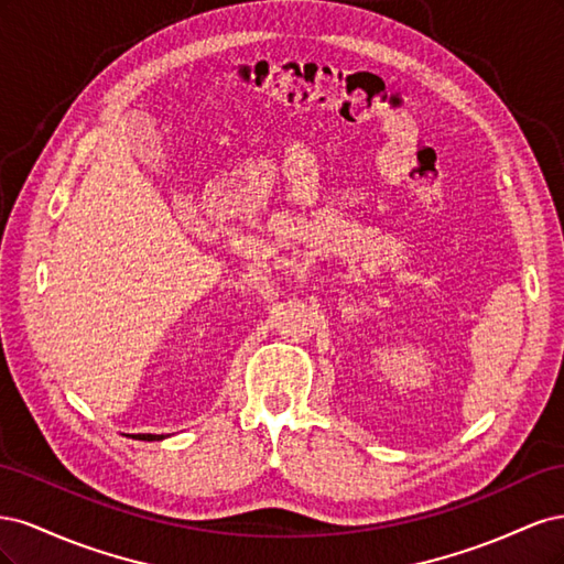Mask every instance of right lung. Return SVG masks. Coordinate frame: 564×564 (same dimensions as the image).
Wrapping results in <instances>:
<instances>
[{
    "label": "right lung",
    "mask_w": 564,
    "mask_h": 564,
    "mask_svg": "<svg viewBox=\"0 0 564 564\" xmlns=\"http://www.w3.org/2000/svg\"><path fill=\"white\" fill-rule=\"evenodd\" d=\"M164 435H135V440H162Z\"/></svg>",
    "instance_id": "obj_1"
}]
</instances>
